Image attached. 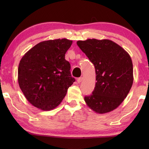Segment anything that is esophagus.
<instances>
[{
	"instance_id": "obj_1",
	"label": "esophagus",
	"mask_w": 149,
	"mask_h": 149,
	"mask_svg": "<svg viewBox=\"0 0 149 149\" xmlns=\"http://www.w3.org/2000/svg\"><path fill=\"white\" fill-rule=\"evenodd\" d=\"M82 80H83V78H82V77H79V78H78L77 79V83H80L82 81Z\"/></svg>"
}]
</instances>
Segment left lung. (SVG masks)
Listing matches in <instances>:
<instances>
[{"label":"left lung","mask_w":149,"mask_h":149,"mask_svg":"<svg viewBox=\"0 0 149 149\" xmlns=\"http://www.w3.org/2000/svg\"><path fill=\"white\" fill-rule=\"evenodd\" d=\"M79 47L95 66L96 83L90 96L84 97L87 106L99 114L118 107L133 83V66L129 54L109 40L77 41Z\"/></svg>","instance_id":"8db88e82"}]
</instances>
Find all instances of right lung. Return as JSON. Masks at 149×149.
Masks as SVG:
<instances>
[{"instance_id": "1", "label": "right lung", "mask_w": 149, "mask_h": 149, "mask_svg": "<svg viewBox=\"0 0 149 149\" xmlns=\"http://www.w3.org/2000/svg\"><path fill=\"white\" fill-rule=\"evenodd\" d=\"M72 41L65 38L38 43L22 57L18 84L27 100L37 108L50 111L59 105L75 81L65 54Z\"/></svg>"}]
</instances>
